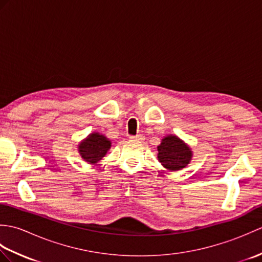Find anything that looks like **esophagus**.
<instances>
[{"label":"esophagus","mask_w":262,"mask_h":262,"mask_svg":"<svg viewBox=\"0 0 262 262\" xmlns=\"http://www.w3.org/2000/svg\"><path fill=\"white\" fill-rule=\"evenodd\" d=\"M144 136L142 134H138V135H135V136H130L129 138L132 141H143Z\"/></svg>","instance_id":"esophagus-1"}]
</instances>
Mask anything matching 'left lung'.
<instances>
[{"instance_id": "obj_1", "label": "left lung", "mask_w": 262, "mask_h": 262, "mask_svg": "<svg viewBox=\"0 0 262 262\" xmlns=\"http://www.w3.org/2000/svg\"><path fill=\"white\" fill-rule=\"evenodd\" d=\"M158 159L165 169L178 171L190 163L192 151L176 135L165 136L158 146Z\"/></svg>"}]
</instances>
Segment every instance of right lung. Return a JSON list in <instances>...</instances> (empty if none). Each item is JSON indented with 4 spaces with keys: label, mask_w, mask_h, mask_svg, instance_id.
Here are the masks:
<instances>
[{
    "label": "right lung",
    "mask_w": 262,
    "mask_h": 262,
    "mask_svg": "<svg viewBox=\"0 0 262 262\" xmlns=\"http://www.w3.org/2000/svg\"><path fill=\"white\" fill-rule=\"evenodd\" d=\"M111 147V142L100 133H92L85 140L79 144V151L81 158L85 162L94 164L99 162Z\"/></svg>",
    "instance_id": "1"
}]
</instances>
